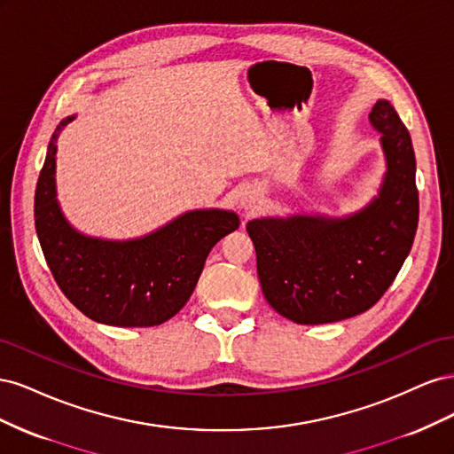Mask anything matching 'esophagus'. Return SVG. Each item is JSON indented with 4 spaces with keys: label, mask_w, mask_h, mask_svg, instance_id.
Wrapping results in <instances>:
<instances>
[{
    "label": "esophagus",
    "mask_w": 454,
    "mask_h": 454,
    "mask_svg": "<svg viewBox=\"0 0 454 454\" xmlns=\"http://www.w3.org/2000/svg\"><path fill=\"white\" fill-rule=\"evenodd\" d=\"M240 208L246 214H254L259 208V193L254 189H246L240 197Z\"/></svg>",
    "instance_id": "obj_1"
}]
</instances>
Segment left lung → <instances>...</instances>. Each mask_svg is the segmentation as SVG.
Instances as JSON below:
<instances>
[{
	"label": "left lung",
	"mask_w": 454,
	"mask_h": 454,
	"mask_svg": "<svg viewBox=\"0 0 454 454\" xmlns=\"http://www.w3.org/2000/svg\"><path fill=\"white\" fill-rule=\"evenodd\" d=\"M369 122L387 162L377 197L347 215L292 214L252 219L257 277L269 305L295 324H329L373 307L411 252L419 225L417 160L388 100Z\"/></svg>",
	"instance_id": "1"
}]
</instances>
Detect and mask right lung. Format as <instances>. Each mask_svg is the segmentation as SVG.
I'll use <instances>...</instances> for the list:
<instances>
[{"label":"right lung","instance_id":"obj_1","mask_svg":"<svg viewBox=\"0 0 454 454\" xmlns=\"http://www.w3.org/2000/svg\"><path fill=\"white\" fill-rule=\"evenodd\" d=\"M74 119H62L52 132L35 187V231L47 265L62 294L90 320L117 327L159 325L184 309L210 250L239 229L240 219L232 210L200 208L129 240L77 231L57 199V144Z\"/></svg>","mask_w":454,"mask_h":454}]
</instances>
